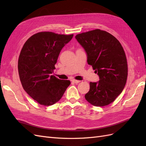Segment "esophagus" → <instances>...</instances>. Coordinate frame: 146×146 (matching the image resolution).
Returning <instances> with one entry per match:
<instances>
[{"label": "esophagus", "instance_id": "1", "mask_svg": "<svg viewBox=\"0 0 146 146\" xmlns=\"http://www.w3.org/2000/svg\"><path fill=\"white\" fill-rule=\"evenodd\" d=\"M72 82L73 83H76V84H77V83L80 82V80H72Z\"/></svg>", "mask_w": 146, "mask_h": 146}]
</instances>
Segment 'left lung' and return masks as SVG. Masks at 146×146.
Returning a JSON list of instances; mask_svg holds the SVG:
<instances>
[{"label":"left lung","mask_w":146,"mask_h":146,"mask_svg":"<svg viewBox=\"0 0 146 146\" xmlns=\"http://www.w3.org/2000/svg\"><path fill=\"white\" fill-rule=\"evenodd\" d=\"M76 38L85 48L88 64L100 79L90 83L85 98L96 107L108 105L121 93L127 82L128 66L123 48L111 34L100 29L78 34Z\"/></svg>","instance_id":"left-lung-1"}]
</instances>
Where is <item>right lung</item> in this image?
<instances>
[{"mask_svg":"<svg viewBox=\"0 0 146 146\" xmlns=\"http://www.w3.org/2000/svg\"><path fill=\"white\" fill-rule=\"evenodd\" d=\"M73 35L39 32L30 37L22 48L18 60L20 80L26 92L40 105L57 102L70 84L52 74L61 49Z\"/></svg>","mask_w":146,"mask_h":146,"instance_id":"1","label":"right lung"}]
</instances>
